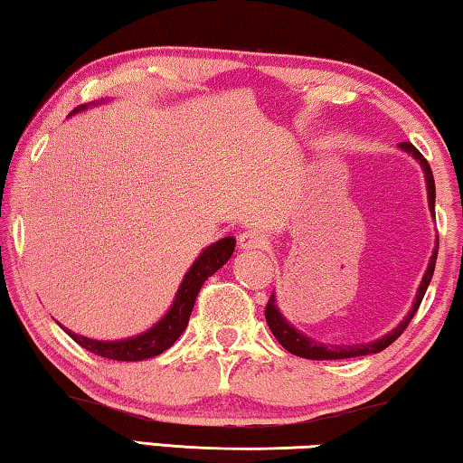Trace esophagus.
Wrapping results in <instances>:
<instances>
[{
    "label": "esophagus",
    "instance_id": "34e87169",
    "mask_svg": "<svg viewBox=\"0 0 463 463\" xmlns=\"http://www.w3.org/2000/svg\"><path fill=\"white\" fill-rule=\"evenodd\" d=\"M239 247L245 250H255V249H268L269 247V239L268 234L257 231V229H249L242 231L239 234Z\"/></svg>",
    "mask_w": 463,
    "mask_h": 463
}]
</instances>
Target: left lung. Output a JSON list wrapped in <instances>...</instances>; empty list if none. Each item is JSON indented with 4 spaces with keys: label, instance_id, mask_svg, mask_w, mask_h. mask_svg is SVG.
Wrapping results in <instances>:
<instances>
[{
    "label": "left lung",
    "instance_id": "1",
    "mask_svg": "<svg viewBox=\"0 0 463 463\" xmlns=\"http://www.w3.org/2000/svg\"><path fill=\"white\" fill-rule=\"evenodd\" d=\"M401 146L404 148V151H409L412 156H417V159L420 161L422 169H425L427 190H429V203H430V210H433V213H435V179H433V171H430L427 159L419 153V148H414V145L401 143ZM437 250H439V245L435 247L433 257H430V263H429V268H427L425 278H422V281H420L417 300H414L411 312L404 317L402 323L398 325L394 331L388 333V335H383L382 339H378V341L364 343V345H325V343H320V341L308 339V336H304L302 333H298L296 328L289 325L284 317L279 315V310L276 307V294H273V292H271L269 300H268V307H265V320H268L271 333L279 341L281 347L288 349L289 354H294L298 357L320 359V362H323V359H347V357H362V355H370V354H380V351L386 349L388 345L394 343L398 336H401L406 331V326L411 325L412 317L417 315V310H419L420 302H422V296H425L427 288H429V281H430V278H433L435 261H437Z\"/></svg>",
    "mask_w": 463,
    "mask_h": 463
}]
</instances>
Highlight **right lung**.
I'll return each mask as SVG.
<instances>
[{"label":"right lung","instance_id":"1","mask_svg":"<svg viewBox=\"0 0 463 463\" xmlns=\"http://www.w3.org/2000/svg\"><path fill=\"white\" fill-rule=\"evenodd\" d=\"M80 109H83V106H77L71 114L80 112ZM232 250V237L221 239L203 250L198 260L194 261L190 271L185 273L182 286H179L175 294L174 307H171V310L159 320V323L153 328H148L146 333L132 336V339L127 341H93L88 339V336L67 331L69 336H71L77 345H81L83 349L91 351V354L106 359H116V362H138V359H148L163 354V351L169 349L171 345L179 339V335L185 331L187 323H190L195 298H198L203 281L231 260Z\"/></svg>","mask_w":463,"mask_h":463}]
</instances>
